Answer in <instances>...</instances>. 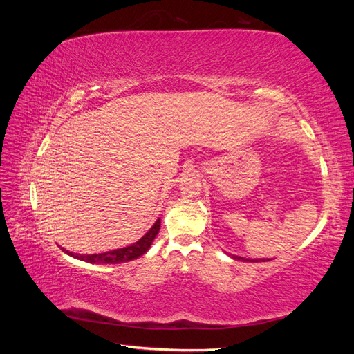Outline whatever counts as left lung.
<instances>
[{
  "mask_svg": "<svg viewBox=\"0 0 354 354\" xmlns=\"http://www.w3.org/2000/svg\"><path fill=\"white\" fill-rule=\"evenodd\" d=\"M230 259L233 260H238V261H251V263H259V261H269V260H264V259H255V260H251V259H245V257H239V255H232L229 254Z\"/></svg>",
  "mask_w": 354,
  "mask_h": 354,
  "instance_id": "obj_1",
  "label": "left lung"
}]
</instances>
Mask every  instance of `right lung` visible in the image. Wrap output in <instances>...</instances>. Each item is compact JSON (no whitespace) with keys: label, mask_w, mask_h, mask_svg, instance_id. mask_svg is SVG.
<instances>
[{"label":"right lung","mask_w":354,"mask_h":354,"mask_svg":"<svg viewBox=\"0 0 354 354\" xmlns=\"http://www.w3.org/2000/svg\"><path fill=\"white\" fill-rule=\"evenodd\" d=\"M160 229V218L155 221L153 226L147 230L143 238L138 239L137 242L124 246V248H118L112 250L108 252H100V254H73L71 251H66L65 248H62L63 251H66L68 255L73 257V259L81 260V261H87L91 264H120V263H127V261H133L138 257L146 254L151 248V245L153 239L156 238V234L159 233Z\"/></svg>","instance_id":"obj_1"}]
</instances>
